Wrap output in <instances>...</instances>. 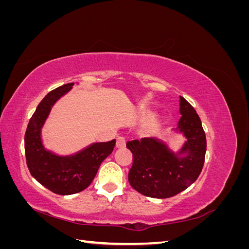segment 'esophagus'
Instances as JSON below:
<instances>
[{
    "label": "esophagus",
    "instance_id": "34e87169",
    "mask_svg": "<svg viewBox=\"0 0 249 249\" xmlns=\"http://www.w3.org/2000/svg\"><path fill=\"white\" fill-rule=\"evenodd\" d=\"M116 147L117 148H124V147H125V139L124 137H117V139H116Z\"/></svg>",
    "mask_w": 249,
    "mask_h": 249
}]
</instances>
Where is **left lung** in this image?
<instances>
[{
    "mask_svg": "<svg viewBox=\"0 0 249 249\" xmlns=\"http://www.w3.org/2000/svg\"><path fill=\"white\" fill-rule=\"evenodd\" d=\"M179 118L176 131L186 141L178 154L154 137L126 142L133 154L130 185L153 198H168L187 189L200 175L207 150L206 134L196 111L179 96Z\"/></svg>",
    "mask_w": 249,
    "mask_h": 249,
    "instance_id": "1",
    "label": "left lung"
}]
</instances>
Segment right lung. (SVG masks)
<instances>
[{
  "instance_id": "obj_1",
  "label": "right lung",
  "mask_w": 249,
  "mask_h": 249,
  "mask_svg": "<svg viewBox=\"0 0 249 249\" xmlns=\"http://www.w3.org/2000/svg\"><path fill=\"white\" fill-rule=\"evenodd\" d=\"M73 83L52 90L37 106L25 134V154L31 176L59 195L81 192L91 184L102 162L113 152L115 139L96 142L70 156H58L44 148L41 129L54 104L72 88Z\"/></svg>"
}]
</instances>
